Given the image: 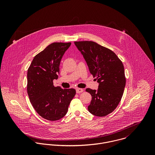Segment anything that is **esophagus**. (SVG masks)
Here are the masks:
<instances>
[{"label": "esophagus", "instance_id": "34e87169", "mask_svg": "<svg viewBox=\"0 0 155 155\" xmlns=\"http://www.w3.org/2000/svg\"><path fill=\"white\" fill-rule=\"evenodd\" d=\"M84 92V89L82 88H77L76 89V92L79 94V93H81V92Z\"/></svg>", "mask_w": 155, "mask_h": 155}]
</instances>
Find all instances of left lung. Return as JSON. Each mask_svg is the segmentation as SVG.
<instances>
[{"label": "left lung", "mask_w": 155, "mask_h": 155, "mask_svg": "<svg viewBox=\"0 0 155 155\" xmlns=\"http://www.w3.org/2000/svg\"><path fill=\"white\" fill-rule=\"evenodd\" d=\"M89 71L97 77V90L86 89L92 96L88 111L96 116H107L117 107L126 84L122 62L111 50L92 41L74 42Z\"/></svg>", "instance_id": "1"}]
</instances>
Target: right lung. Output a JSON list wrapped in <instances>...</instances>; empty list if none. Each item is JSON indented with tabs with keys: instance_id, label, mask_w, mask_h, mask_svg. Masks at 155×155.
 Masks as SVG:
<instances>
[{
	"instance_id": "add662e5",
	"label": "right lung",
	"mask_w": 155,
	"mask_h": 155,
	"mask_svg": "<svg viewBox=\"0 0 155 155\" xmlns=\"http://www.w3.org/2000/svg\"><path fill=\"white\" fill-rule=\"evenodd\" d=\"M70 42H54L37 54L27 71V94L35 110L51 121L63 117L76 94L74 89L55 87L61 58Z\"/></svg>"
}]
</instances>
